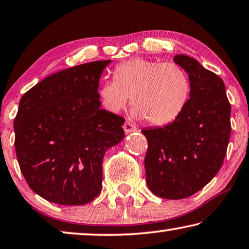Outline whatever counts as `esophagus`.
<instances>
[{
  "instance_id": "34e87169",
  "label": "esophagus",
  "mask_w": 249,
  "mask_h": 249,
  "mask_svg": "<svg viewBox=\"0 0 249 249\" xmlns=\"http://www.w3.org/2000/svg\"><path fill=\"white\" fill-rule=\"evenodd\" d=\"M123 128H124V131H125L126 134L136 131L135 126H134L132 123H129V122H125L124 125H123Z\"/></svg>"
}]
</instances>
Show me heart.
<instances>
[{"label":"heart","instance_id":"obj_1","mask_svg":"<svg viewBox=\"0 0 249 249\" xmlns=\"http://www.w3.org/2000/svg\"><path fill=\"white\" fill-rule=\"evenodd\" d=\"M114 80L98 89L103 107L117 113L131 96L132 115L147 118L149 124L167 125L183 113L191 97V80L186 71L173 62L132 58L118 64Z\"/></svg>","mask_w":249,"mask_h":249}]
</instances>
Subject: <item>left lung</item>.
I'll list each match as a JSON object with an SVG mask.
<instances>
[{"label":"left lung","instance_id":"1","mask_svg":"<svg viewBox=\"0 0 249 249\" xmlns=\"http://www.w3.org/2000/svg\"><path fill=\"white\" fill-rule=\"evenodd\" d=\"M174 61L188 73L191 98L173 123L142 131L148 143L146 183L154 195L166 199L192 196L214 178L231 132L222 78L186 55L177 54Z\"/></svg>","mask_w":249,"mask_h":249}]
</instances>
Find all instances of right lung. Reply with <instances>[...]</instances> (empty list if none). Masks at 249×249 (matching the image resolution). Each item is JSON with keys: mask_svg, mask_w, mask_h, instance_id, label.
I'll return each instance as SVG.
<instances>
[{"mask_svg": "<svg viewBox=\"0 0 249 249\" xmlns=\"http://www.w3.org/2000/svg\"><path fill=\"white\" fill-rule=\"evenodd\" d=\"M110 60L60 71L22 96L15 152L33 192L60 205H84L102 191L105 152L125 136L122 116L100 108L98 84Z\"/></svg>", "mask_w": 249, "mask_h": 249, "instance_id": "obj_1", "label": "right lung"}]
</instances>
